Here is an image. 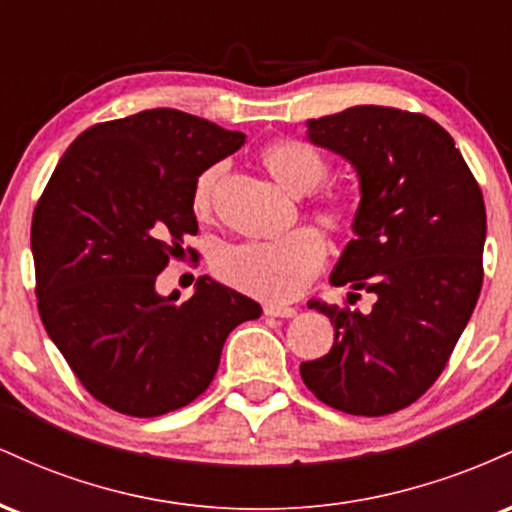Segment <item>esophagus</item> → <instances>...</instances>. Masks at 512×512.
Here are the masks:
<instances>
[{
	"label": "esophagus",
	"instance_id": "34e87169",
	"mask_svg": "<svg viewBox=\"0 0 512 512\" xmlns=\"http://www.w3.org/2000/svg\"><path fill=\"white\" fill-rule=\"evenodd\" d=\"M264 315H269V317H293V315H296V308H291V305H279V303H264Z\"/></svg>",
	"mask_w": 512,
	"mask_h": 512
}]
</instances>
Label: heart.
I'll return each mask as SVG.
<instances>
[{"label":"heart","instance_id":"1","mask_svg":"<svg viewBox=\"0 0 512 512\" xmlns=\"http://www.w3.org/2000/svg\"><path fill=\"white\" fill-rule=\"evenodd\" d=\"M269 175L291 195H310L330 175V161L317 146L303 139H279L262 149ZM223 166H209L192 185L190 207L197 219H207ZM313 219L325 231L339 233L354 219V199L344 190H327L313 204ZM327 262V243L313 228H298L276 240L228 245L214 257V269L236 289L267 298L291 301L320 274Z\"/></svg>","mask_w":512,"mask_h":512}]
</instances>
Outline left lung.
Returning a JSON list of instances; mask_svg holds the SVG:
<instances>
[{
  "label": "left lung",
  "instance_id": "8db88e82",
  "mask_svg": "<svg viewBox=\"0 0 512 512\" xmlns=\"http://www.w3.org/2000/svg\"><path fill=\"white\" fill-rule=\"evenodd\" d=\"M308 139L358 173L361 202L330 284L373 293L370 313L330 317V354L301 363L308 390L354 416H385L438 380L484 281L486 207L455 142L431 117L354 105L308 120Z\"/></svg>",
  "mask_w": 512,
  "mask_h": 512
}]
</instances>
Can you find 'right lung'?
<instances>
[{
  "instance_id": "obj_1",
  "label": "right lung",
  "mask_w": 512,
  "mask_h": 512,
  "mask_svg": "<svg viewBox=\"0 0 512 512\" xmlns=\"http://www.w3.org/2000/svg\"><path fill=\"white\" fill-rule=\"evenodd\" d=\"M243 144V132L182 110H142L81 132L38 199L40 320L105 407L139 419L185 407L214 380L228 334L260 317V303L209 276L185 303L156 291L197 236L199 173Z\"/></svg>"
}]
</instances>
